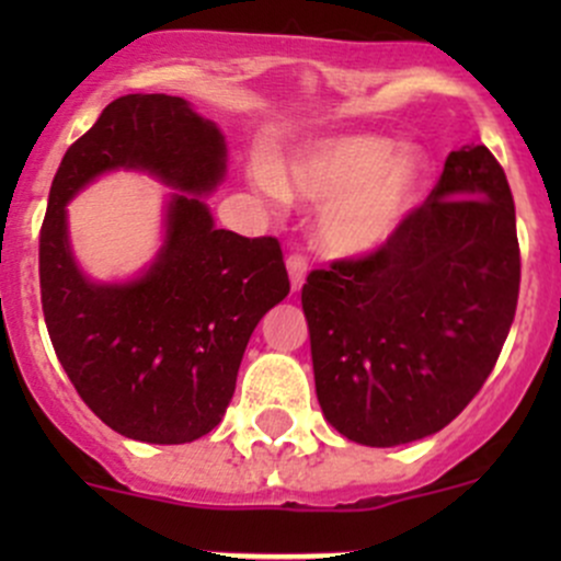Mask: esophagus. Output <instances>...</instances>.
I'll list each match as a JSON object with an SVG mask.
<instances>
[{
	"label": "esophagus",
	"mask_w": 561,
	"mask_h": 561,
	"mask_svg": "<svg viewBox=\"0 0 561 561\" xmlns=\"http://www.w3.org/2000/svg\"><path fill=\"white\" fill-rule=\"evenodd\" d=\"M287 271H290V285H293V293H298L304 287V279H307V271H309V263L304 254L293 252L290 257H287Z\"/></svg>",
	"instance_id": "esophagus-1"
}]
</instances>
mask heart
<instances>
[{
	"label": "heart",
	"mask_w": 561,
	"mask_h": 561,
	"mask_svg": "<svg viewBox=\"0 0 561 561\" xmlns=\"http://www.w3.org/2000/svg\"><path fill=\"white\" fill-rule=\"evenodd\" d=\"M428 162L415 146L380 135H347L304 146L282 165H260L257 186L325 203L320 241L328 252L358 257L386 247L426 186Z\"/></svg>",
	"instance_id": "b5f03b06"
}]
</instances>
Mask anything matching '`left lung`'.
Instances as JSON below:
<instances>
[{"mask_svg":"<svg viewBox=\"0 0 561 561\" xmlns=\"http://www.w3.org/2000/svg\"><path fill=\"white\" fill-rule=\"evenodd\" d=\"M518 285L505 171L485 146L450 151L432 195L386 247L307 276L301 304L322 415L369 448L445 428L489 380Z\"/></svg>","mask_w":561,"mask_h":561,"instance_id":"left-lung-1","label":"left lung"}]
</instances>
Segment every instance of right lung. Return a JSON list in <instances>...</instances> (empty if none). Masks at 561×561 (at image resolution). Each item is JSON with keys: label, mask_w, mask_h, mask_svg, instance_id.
I'll return each mask as SVG.
<instances>
[{"label": "right lung", "mask_w": 561, "mask_h": 561, "mask_svg": "<svg viewBox=\"0 0 561 561\" xmlns=\"http://www.w3.org/2000/svg\"><path fill=\"white\" fill-rule=\"evenodd\" d=\"M116 167L174 186L167 247L140 280L98 286L66 244V201ZM225 175V138L171 94H127L67 149L39 228V298L56 358L89 410L129 439L181 445L222 421L260 317L290 293L274 236L217 230L201 195Z\"/></svg>", "instance_id": "obj_1"}]
</instances>
